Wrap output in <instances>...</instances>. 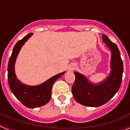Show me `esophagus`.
<instances>
[{
	"label": "esophagus",
	"instance_id": "1",
	"mask_svg": "<svg viewBox=\"0 0 130 130\" xmlns=\"http://www.w3.org/2000/svg\"><path fill=\"white\" fill-rule=\"evenodd\" d=\"M75 69V64H70L68 67V70L70 72H72L73 70H74Z\"/></svg>",
	"mask_w": 130,
	"mask_h": 130
}]
</instances>
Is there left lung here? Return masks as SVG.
<instances>
[{"label":"left lung","instance_id":"1","mask_svg":"<svg viewBox=\"0 0 130 130\" xmlns=\"http://www.w3.org/2000/svg\"><path fill=\"white\" fill-rule=\"evenodd\" d=\"M102 40L111 51L109 75L102 82L93 83L81 73L74 72L75 80L72 94L75 101L85 106L96 107L106 104L115 95L121 85L123 62L119 48L105 34H102Z\"/></svg>","mask_w":130,"mask_h":130}]
</instances>
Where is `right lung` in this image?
<instances>
[{"label": "right lung", "mask_w": 130, "mask_h": 130, "mask_svg": "<svg viewBox=\"0 0 130 130\" xmlns=\"http://www.w3.org/2000/svg\"><path fill=\"white\" fill-rule=\"evenodd\" d=\"M32 34L33 33H30L17 42L13 49L8 66V79L11 92L23 105L30 109L40 107L47 104L51 99V90L54 83L65 73V72L58 73L43 83L36 86L27 85L18 80L15 73V63L20 49Z\"/></svg>", "instance_id": "right-lung-1"}]
</instances>
